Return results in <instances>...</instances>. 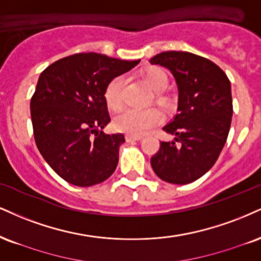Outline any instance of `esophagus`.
I'll return each instance as SVG.
<instances>
[{"label":"esophagus","instance_id":"esophagus-1","mask_svg":"<svg viewBox=\"0 0 261 261\" xmlns=\"http://www.w3.org/2000/svg\"><path fill=\"white\" fill-rule=\"evenodd\" d=\"M125 139H126L127 142H134V141H140L142 139V136H134V135H126L125 136Z\"/></svg>","mask_w":261,"mask_h":261}]
</instances>
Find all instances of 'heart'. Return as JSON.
I'll return each mask as SVG.
<instances>
[{
    "label": "heart",
    "mask_w": 261,
    "mask_h": 261,
    "mask_svg": "<svg viewBox=\"0 0 261 261\" xmlns=\"http://www.w3.org/2000/svg\"><path fill=\"white\" fill-rule=\"evenodd\" d=\"M143 80L148 85L149 89L155 93V99L159 105L164 108H170L172 100L170 97L163 95L162 91L168 87L169 77L168 74L161 68H149L142 74ZM122 86L124 79L122 76H115L107 84L105 89V99L108 108L115 109L120 108L122 102ZM114 126L117 130L134 136L143 135L149 128L156 126L163 122V114L159 109L154 107L148 108H125L117 114L114 118Z\"/></svg>",
    "instance_id": "1"
}]
</instances>
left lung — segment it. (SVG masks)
Here are the masks:
<instances>
[{
    "instance_id": "left-lung-1",
    "label": "left lung",
    "mask_w": 261,
    "mask_h": 261,
    "mask_svg": "<svg viewBox=\"0 0 261 261\" xmlns=\"http://www.w3.org/2000/svg\"><path fill=\"white\" fill-rule=\"evenodd\" d=\"M149 62L168 68L178 87V113L163 128L175 141H161L150 165L163 181L191 184L212 169L227 140L233 113L230 80L215 63L190 52H162Z\"/></svg>"
}]
</instances>
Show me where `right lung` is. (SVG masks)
Here are the masks:
<instances>
[{"label":"right lung","mask_w":261,"mask_h":261,"mask_svg":"<svg viewBox=\"0 0 261 261\" xmlns=\"http://www.w3.org/2000/svg\"><path fill=\"white\" fill-rule=\"evenodd\" d=\"M140 61L75 53L42 71L30 100L34 139L43 159L63 180L79 187L106 181L119 161L122 134L107 135L111 121L105 89Z\"/></svg>","instance_id":"right-lung-1"}]
</instances>
